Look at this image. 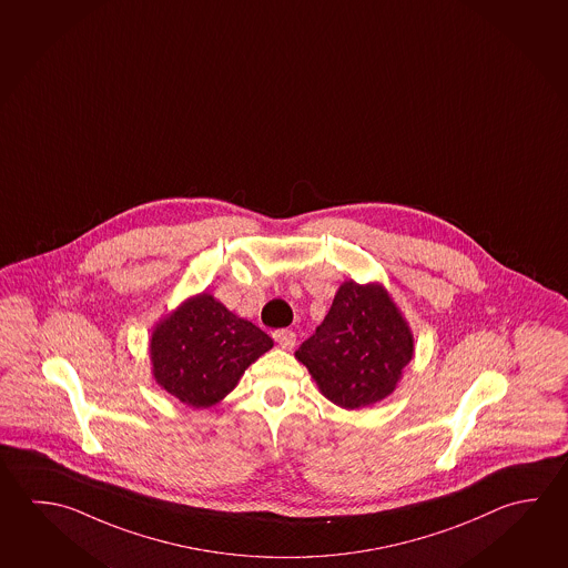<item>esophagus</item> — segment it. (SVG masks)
Segmentation results:
<instances>
[{
  "mask_svg": "<svg viewBox=\"0 0 568 568\" xmlns=\"http://www.w3.org/2000/svg\"><path fill=\"white\" fill-rule=\"evenodd\" d=\"M272 338L276 341L280 348H286V351L296 346V334L292 331H276L272 334Z\"/></svg>",
  "mask_w": 568,
  "mask_h": 568,
  "instance_id": "1",
  "label": "esophagus"
}]
</instances>
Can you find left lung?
Instances as JSON below:
<instances>
[{
	"instance_id": "8db88e82",
	"label": "left lung",
	"mask_w": 568,
	"mask_h": 568,
	"mask_svg": "<svg viewBox=\"0 0 568 568\" xmlns=\"http://www.w3.org/2000/svg\"><path fill=\"white\" fill-rule=\"evenodd\" d=\"M413 354V332L384 286L348 280L296 358L331 403L356 410L390 396Z\"/></svg>"
}]
</instances>
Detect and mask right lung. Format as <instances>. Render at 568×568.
Returning a JSON list of instances; mask_svg holds the SVG:
<instances>
[{
  "instance_id": "1",
  "label": "right lung",
  "mask_w": 568,
  "mask_h": 568,
  "mask_svg": "<svg viewBox=\"0 0 568 568\" xmlns=\"http://www.w3.org/2000/svg\"><path fill=\"white\" fill-rule=\"evenodd\" d=\"M272 346L266 332L202 292L155 324L150 358L165 393L207 408L232 393L247 366Z\"/></svg>"
}]
</instances>
